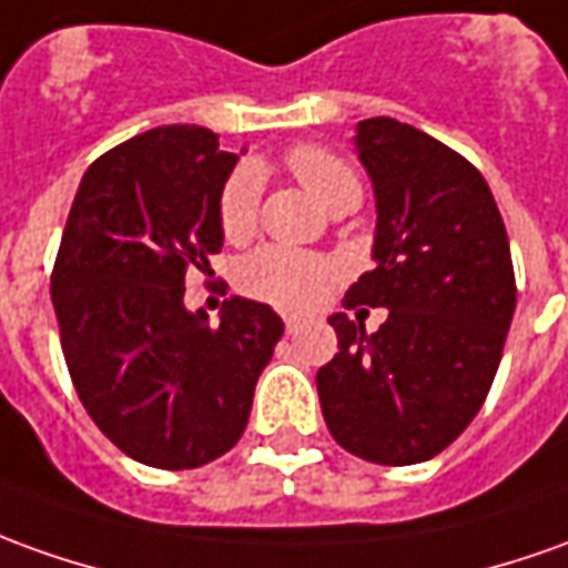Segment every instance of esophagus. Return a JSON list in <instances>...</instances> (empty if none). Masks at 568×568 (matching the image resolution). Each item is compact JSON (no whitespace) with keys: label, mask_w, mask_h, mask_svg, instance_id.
I'll use <instances>...</instances> for the list:
<instances>
[{"label":"esophagus","mask_w":568,"mask_h":568,"mask_svg":"<svg viewBox=\"0 0 568 568\" xmlns=\"http://www.w3.org/2000/svg\"><path fill=\"white\" fill-rule=\"evenodd\" d=\"M284 327H287V334H296V327H300V318H293V315H284Z\"/></svg>","instance_id":"esophagus-1"}]
</instances>
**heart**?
Segmentation results:
<instances>
[{"mask_svg":"<svg viewBox=\"0 0 568 568\" xmlns=\"http://www.w3.org/2000/svg\"><path fill=\"white\" fill-rule=\"evenodd\" d=\"M287 166L303 182L308 194L324 203L331 213L339 206H358L362 182L358 172L346 160L318 148V144H296L287 151ZM262 203V170L260 163L244 160L237 163L225 185L219 191V229L229 241H244L256 232ZM336 277V262L322 253L291 250L281 244H265L237 262V287L262 300L268 306L303 312Z\"/></svg>","mask_w":568,"mask_h":568,"instance_id":"heart-1","label":"heart"}]
</instances>
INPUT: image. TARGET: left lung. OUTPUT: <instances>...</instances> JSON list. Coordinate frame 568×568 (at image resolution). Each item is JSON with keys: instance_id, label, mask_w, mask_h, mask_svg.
I'll return each mask as SVG.
<instances>
[{"instance_id": "1", "label": "left lung", "mask_w": 568, "mask_h": 568, "mask_svg": "<svg viewBox=\"0 0 568 568\" xmlns=\"http://www.w3.org/2000/svg\"><path fill=\"white\" fill-rule=\"evenodd\" d=\"M377 197V265L343 306L389 308L377 334L343 312L318 371L324 424L349 455L408 467L470 426L498 374L516 308L510 241L483 172L389 116L358 123Z\"/></svg>"}]
</instances>
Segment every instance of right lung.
I'll list each match as a JSON object with an SVG mask.
<instances>
[{"label":"right lung","instance_id":"add662e5","mask_svg":"<svg viewBox=\"0 0 568 568\" xmlns=\"http://www.w3.org/2000/svg\"><path fill=\"white\" fill-rule=\"evenodd\" d=\"M237 154L203 126L142 132L85 170L52 268L61 349L82 408L139 464L194 470L244 436L284 322L232 296L185 308V272L222 250L219 191Z\"/></svg>","mask_w":568,"mask_h":568}]
</instances>
